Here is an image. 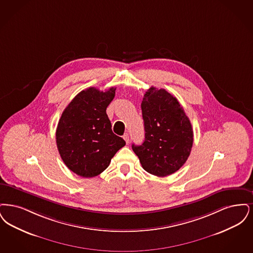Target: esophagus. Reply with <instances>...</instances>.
Here are the masks:
<instances>
[{
	"mask_svg": "<svg viewBox=\"0 0 253 253\" xmlns=\"http://www.w3.org/2000/svg\"><path fill=\"white\" fill-rule=\"evenodd\" d=\"M123 138H124V140L126 141V143H129V135H128L127 133H126V134L123 136Z\"/></svg>",
	"mask_w": 253,
	"mask_h": 253,
	"instance_id": "esophagus-1",
	"label": "esophagus"
}]
</instances>
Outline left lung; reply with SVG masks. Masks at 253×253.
Returning <instances> with one entry per match:
<instances>
[{
  "instance_id": "1",
  "label": "left lung",
  "mask_w": 253,
  "mask_h": 253,
  "mask_svg": "<svg viewBox=\"0 0 253 253\" xmlns=\"http://www.w3.org/2000/svg\"><path fill=\"white\" fill-rule=\"evenodd\" d=\"M141 107L145 138L141 145L132 144V149L146 172L169 176L185 164L191 153V122L177 99L165 88H149Z\"/></svg>"
}]
</instances>
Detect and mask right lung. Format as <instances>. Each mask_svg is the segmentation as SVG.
<instances>
[{
    "instance_id": "add662e5",
    "label": "right lung",
    "mask_w": 253,
    "mask_h": 253,
    "mask_svg": "<svg viewBox=\"0 0 253 253\" xmlns=\"http://www.w3.org/2000/svg\"><path fill=\"white\" fill-rule=\"evenodd\" d=\"M116 88L100 91L93 87L80 91L62 112L55 140L67 167L83 177L98 176L108 168L126 142L111 130L106 110Z\"/></svg>"
}]
</instances>
